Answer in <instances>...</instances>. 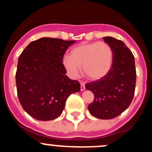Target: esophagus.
I'll return each instance as SVG.
<instances>
[{"label": "esophagus", "instance_id": "esophagus-1", "mask_svg": "<svg viewBox=\"0 0 152 152\" xmlns=\"http://www.w3.org/2000/svg\"><path fill=\"white\" fill-rule=\"evenodd\" d=\"M85 89V83H81V91H83Z\"/></svg>", "mask_w": 152, "mask_h": 152}]
</instances>
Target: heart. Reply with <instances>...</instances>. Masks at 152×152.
Returning a JSON list of instances; mask_svg holds the SVG:
<instances>
[{
  "mask_svg": "<svg viewBox=\"0 0 152 152\" xmlns=\"http://www.w3.org/2000/svg\"><path fill=\"white\" fill-rule=\"evenodd\" d=\"M63 65L70 77L78 76L82 66L83 74L88 79L97 81L109 74L113 64V50L107 43L100 41L82 43L65 56Z\"/></svg>",
  "mask_w": 152,
  "mask_h": 152,
  "instance_id": "heart-1",
  "label": "heart"
}]
</instances>
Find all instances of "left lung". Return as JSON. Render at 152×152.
Segmentation results:
<instances>
[{
    "label": "left lung",
    "mask_w": 152,
    "mask_h": 152,
    "mask_svg": "<svg viewBox=\"0 0 152 152\" xmlns=\"http://www.w3.org/2000/svg\"><path fill=\"white\" fill-rule=\"evenodd\" d=\"M103 38L112 48V66L106 76L85 86L94 94L89 112L98 118L111 119L124 112L133 100L137 73L134 55L126 44L110 36Z\"/></svg>",
    "instance_id": "1"
}]
</instances>
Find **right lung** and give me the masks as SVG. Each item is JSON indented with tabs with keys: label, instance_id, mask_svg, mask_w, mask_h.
Segmentation results:
<instances>
[{
	"label": "right lung",
	"instance_id": "1",
	"mask_svg": "<svg viewBox=\"0 0 152 152\" xmlns=\"http://www.w3.org/2000/svg\"><path fill=\"white\" fill-rule=\"evenodd\" d=\"M74 41L41 38L32 41L19 56L15 74L17 94L23 109L33 118L49 121L58 117L69 95L80 83L66 76L62 60Z\"/></svg>",
	"mask_w": 152,
	"mask_h": 152
}]
</instances>
